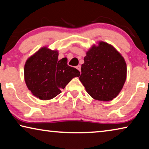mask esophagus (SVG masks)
<instances>
[{"instance_id":"obj_1","label":"esophagus","mask_w":149,"mask_h":149,"mask_svg":"<svg viewBox=\"0 0 149 149\" xmlns=\"http://www.w3.org/2000/svg\"><path fill=\"white\" fill-rule=\"evenodd\" d=\"M76 68L79 70V72H81V65H78L77 66H76Z\"/></svg>"}]
</instances>
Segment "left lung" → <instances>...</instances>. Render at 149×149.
Instances as JSON below:
<instances>
[{"mask_svg":"<svg viewBox=\"0 0 149 149\" xmlns=\"http://www.w3.org/2000/svg\"><path fill=\"white\" fill-rule=\"evenodd\" d=\"M126 75L127 65L123 56L111 45L100 41L87 52L79 80L93 99L109 101L121 91Z\"/></svg>","mask_w":149,"mask_h":149,"instance_id":"left-lung-1","label":"left lung"}]
</instances>
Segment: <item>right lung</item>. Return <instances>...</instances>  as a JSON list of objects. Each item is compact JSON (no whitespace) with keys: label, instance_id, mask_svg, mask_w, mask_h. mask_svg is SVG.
<instances>
[{"label":"right lung","instance_id":"right-lung-1","mask_svg":"<svg viewBox=\"0 0 149 149\" xmlns=\"http://www.w3.org/2000/svg\"><path fill=\"white\" fill-rule=\"evenodd\" d=\"M58 52L45 47L29 57L25 64L24 78L28 89L41 100H50L61 93L80 72L67 64L66 58L58 60Z\"/></svg>","mask_w":149,"mask_h":149}]
</instances>
